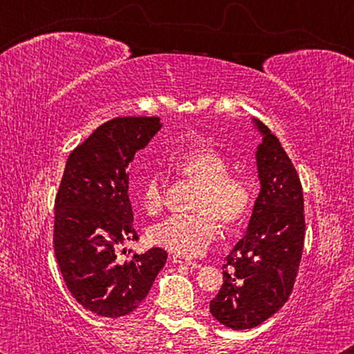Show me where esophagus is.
<instances>
[{"mask_svg": "<svg viewBox=\"0 0 354 354\" xmlns=\"http://www.w3.org/2000/svg\"><path fill=\"white\" fill-rule=\"evenodd\" d=\"M171 261L175 262V263H185V266H192L194 268H198V267H200V263H198V262L192 261L190 257H187V256H183V254H173Z\"/></svg>", "mask_w": 354, "mask_h": 354, "instance_id": "34e87169", "label": "esophagus"}]
</instances>
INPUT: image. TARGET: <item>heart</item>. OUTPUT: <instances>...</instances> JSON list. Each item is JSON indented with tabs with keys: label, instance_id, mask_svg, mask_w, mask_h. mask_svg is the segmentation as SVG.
Listing matches in <instances>:
<instances>
[{
	"label": "heart",
	"instance_id": "obj_1",
	"mask_svg": "<svg viewBox=\"0 0 354 354\" xmlns=\"http://www.w3.org/2000/svg\"><path fill=\"white\" fill-rule=\"evenodd\" d=\"M170 169L200 185L194 215H175L149 230L156 247L183 256H198L218 236V221L236 226L247 217L253 205V192L247 178L231 173L230 162L212 147H198L170 159ZM140 203L148 215L164 211L167 185L162 176L151 175L140 189Z\"/></svg>",
	"mask_w": 354,
	"mask_h": 354
}]
</instances>
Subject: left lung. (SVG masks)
Wrapping results in <instances>:
<instances>
[{
  "label": "left lung",
  "mask_w": 354,
  "mask_h": 354,
  "mask_svg": "<svg viewBox=\"0 0 354 354\" xmlns=\"http://www.w3.org/2000/svg\"><path fill=\"white\" fill-rule=\"evenodd\" d=\"M263 136L256 151L261 192L248 230L223 263V284L209 308L221 325L250 329L289 299L304 243L301 181L277 136L256 120Z\"/></svg>",
  "instance_id": "obj_1"
}]
</instances>
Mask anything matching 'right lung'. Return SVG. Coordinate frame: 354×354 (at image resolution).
Listing matches in <instances>:
<instances>
[{
	"label": "right lung",
	"mask_w": 354,
	"mask_h": 354,
	"mask_svg": "<svg viewBox=\"0 0 354 354\" xmlns=\"http://www.w3.org/2000/svg\"><path fill=\"white\" fill-rule=\"evenodd\" d=\"M160 128L159 117L103 123L70 153L56 194L53 245L59 270L76 301L107 319L133 313L167 261L162 248L134 253L129 261L118 254L123 242L139 239L127 167Z\"/></svg>",
	"instance_id": "obj_1"
}]
</instances>
